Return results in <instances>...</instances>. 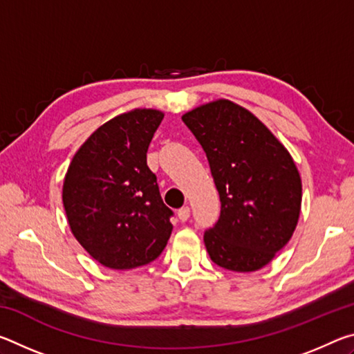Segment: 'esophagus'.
Returning <instances> with one entry per match:
<instances>
[{
	"label": "esophagus",
	"mask_w": 354,
	"mask_h": 354,
	"mask_svg": "<svg viewBox=\"0 0 354 354\" xmlns=\"http://www.w3.org/2000/svg\"><path fill=\"white\" fill-rule=\"evenodd\" d=\"M190 217V207L189 206H184L178 211V218L181 221H187V218Z\"/></svg>",
	"instance_id": "obj_1"
}]
</instances>
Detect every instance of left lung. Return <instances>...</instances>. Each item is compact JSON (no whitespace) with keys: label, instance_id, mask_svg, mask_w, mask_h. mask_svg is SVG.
I'll return each mask as SVG.
<instances>
[{"label":"left lung","instance_id":"obj_1","mask_svg":"<svg viewBox=\"0 0 354 354\" xmlns=\"http://www.w3.org/2000/svg\"><path fill=\"white\" fill-rule=\"evenodd\" d=\"M206 153L221 211L205 232L212 262L232 272L266 267L295 231L301 178L290 153L254 113L215 100L183 115Z\"/></svg>","mask_w":354,"mask_h":354}]
</instances>
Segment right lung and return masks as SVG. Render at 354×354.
<instances>
[{"instance_id":"add662e5","label":"right lung","mask_w":354,"mask_h":354,"mask_svg":"<svg viewBox=\"0 0 354 354\" xmlns=\"http://www.w3.org/2000/svg\"><path fill=\"white\" fill-rule=\"evenodd\" d=\"M162 118L158 109L113 117L82 143L65 173L62 201L70 230L107 268L147 266L170 239L173 212L147 165L149 142Z\"/></svg>"}]
</instances>
